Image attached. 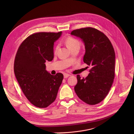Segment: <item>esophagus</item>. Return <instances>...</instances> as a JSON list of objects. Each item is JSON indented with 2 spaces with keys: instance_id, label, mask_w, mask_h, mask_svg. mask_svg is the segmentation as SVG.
I'll use <instances>...</instances> for the list:
<instances>
[{
  "instance_id": "34e87169",
  "label": "esophagus",
  "mask_w": 134,
  "mask_h": 134,
  "mask_svg": "<svg viewBox=\"0 0 134 134\" xmlns=\"http://www.w3.org/2000/svg\"><path fill=\"white\" fill-rule=\"evenodd\" d=\"M69 76V74H66V73L64 74V78H67Z\"/></svg>"
}]
</instances>
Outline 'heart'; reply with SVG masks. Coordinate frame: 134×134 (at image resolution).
<instances>
[{
  "instance_id": "obj_1",
  "label": "heart",
  "mask_w": 134,
  "mask_h": 134,
  "mask_svg": "<svg viewBox=\"0 0 134 134\" xmlns=\"http://www.w3.org/2000/svg\"><path fill=\"white\" fill-rule=\"evenodd\" d=\"M65 43L71 50L76 47H80L81 44L79 40L72 37H68L65 40ZM58 48L59 46H56L55 47V52L57 51Z\"/></svg>"
}]
</instances>
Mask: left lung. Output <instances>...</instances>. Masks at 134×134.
Instances as JSON below:
<instances>
[{"label":"left lung","mask_w":134,"mask_h":134,"mask_svg":"<svg viewBox=\"0 0 134 134\" xmlns=\"http://www.w3.org/2000/svg\"><path fill=\"white\" fill-rule=\"evenodd\" d=\"M71 34L82 39L86 48L83 62L91 67L86 78L76 75L75 92L85 103L98 104L106 98L115 78L114 48L107 36L94 28L75 30Z\"/></svg>","instance_id":"left-lung-1"}]
</instances>
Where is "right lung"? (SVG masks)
Listing matches in <instances>:
<instances>
[{"label":"right lung","instance_id":"obj_1","mask_svg":"<svg viewBox=\"0 0 134 134\" xmlns=\"http://www.w3.org/2000/svg\"><path fill=\"white\" fill-rule=\"evenodd\" d=\"M62 32H37L22 42L16 54L14 71L26 98L35 106L46 108L57 96L64 76L52 75L46 70V61L54 58V44Z\"/></svg>","mask_w":134,"mask_h":134}]
</instances>
